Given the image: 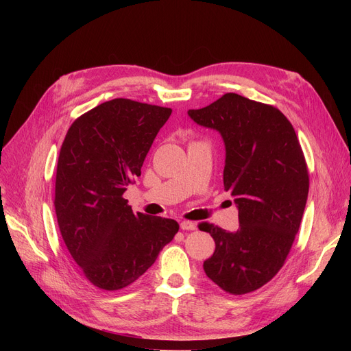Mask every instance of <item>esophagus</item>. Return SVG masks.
I'll use <instances>...</instances> for the list:
<instances>
[{"label": "esophagus", "instance_id": "1", "mask_svg": "<svg viewBox=\"0 0 351 351\" xmlns=\"http://www.w3.org/2000/svg\"><path fill=\"white\" fill-rule=\"evenodd\" d=\"M180 229L182 230H195L196 229V223L195 222H189V220H183V222H180Z\"/></svg>", "mask_w": 351, "mask_h": 351}]
</instances>
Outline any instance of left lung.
I'll list each match as a JSON object with an SVG mask.
<instances>
[{
  "instance_id": "left-lung-1",
  "label": "left lung",
  "mask_w": 351,
  "mask_h": 351,
  "mask_svg": "<svg viewBox=\"0 0 351 351\" xmlns=\"http://www.w3.org/2000/svg\"><path fill=\"white\" fill-rule=\"evenodd\" d=\"M188 115L222 136L223 185L239 210L236 232L199 225L216 245L204 270L230 294L254 291L282 269L300 228L308 173L298 135L278 108L237 94Z\"/></svg>"
}]
</instances>
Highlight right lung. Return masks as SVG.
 <instances>
[{
  "label": "right lung",
  "mask_w": 351,
  "mask_h": 351,
  "mask_svg": "<svg viewBox=\"0 0 351 351\" xmlns=\"http://www.w3.org/2000/svg\"><path fill=\"white\" fill-rule=\"evenodd\" d=\"M171 114V108L117 98L68 129L57 166L55 213L72 259L99 289L132 285L179 230L173 219L135 215L122 197L141 176Z\"/></svg>",
  "instance_id": "add662e5"
}]
</instances>
